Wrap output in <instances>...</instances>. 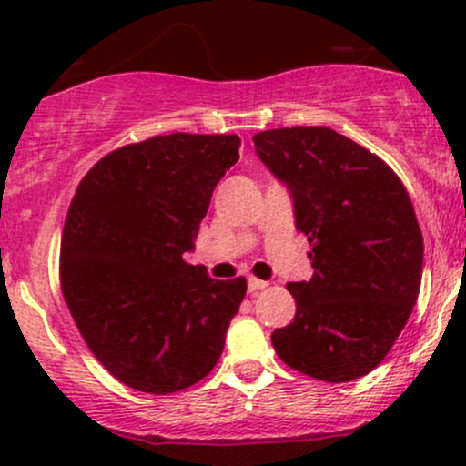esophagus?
I'll return each mask as SVG.
<instances>
[{"label": "esophagus", "mask_w": 466, "mask_h": 466, "mask_svg": "<svg viewBox=\"0 0 466 466\" xmlns=\"http://www.w3.org/2000/svg\"><path fill=\"white\" fill-rule=\"evenodd\" d=\"M269 285V282H265V280H258V278H249L248 280V289H249V293H258V291H263V289Z\"/></svg>", "instance_id": "esophagus-1"}]
</instances>
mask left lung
Segmentation results:
<instances>
[{"label":"left lung","mask_w":466,"mask_h":466,"mask_svg":"<svg viewBox=\"0 0 466 466\" xmlns=\"http://www.w3.org/2000/svg\"><path fill=\"white\" fill-rule=\"evenodd\" d=\"M254 148L285 181L313 278L289 282L296 318L271 344L293 370L329 383L386 360L420 291L422 234L403 181L326 127L260 131Z\"/></svg>","instance_id":"obj_1"}]
</instances>
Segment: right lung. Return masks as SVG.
<instances>
[{
	"instance_id": "add662e5",
	"label": "right lung",
	"mask_w": 466,
	"mask_h": 466,
	"mask_svg": "<svg viewBox=\"0 0 466 466\" xmlns=\"http://www.w3.org/2000/svg\"><path fill=\"white\" fill-rule=\"evenodd\" d=\"M238 147V136H153L80 179L63 226L61 291L85 344L125 386L179 392L221 357L248 280H215L184 254Z\"/></svg>"
}]
</instances>
